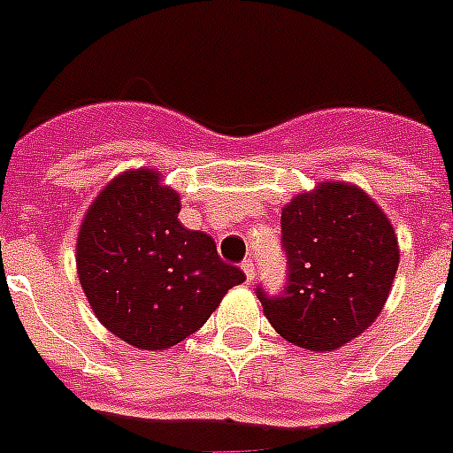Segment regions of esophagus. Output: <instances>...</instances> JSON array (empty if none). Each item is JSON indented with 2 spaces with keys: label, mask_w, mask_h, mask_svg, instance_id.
Listing matches in <instances>:
<instances>
[{
  "label": "esophagus",
  "mask_w": 453,
  "mask_h": 453,
  "mask_svg": "<svg viewBox=\"0 0 453 453\" xmlns=\"http://www.w3.org/2000/svg\"><path fill=\"white\" fill-rule=\"evenodd\" d=\"M242 270H244V274H246V279H249V281L256 277V263H253L251 258H246L244 263H242Z\"/></svg>",
  "instance_id": "esophagus-1"
}]
</instances>
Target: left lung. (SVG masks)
Masks as SVG:
<instances>
[{
  "instance_id": "1",
  "label": "left lung",
  "mask_w": 453,
  "mask_h": 453,
  "mask_svg": "<svg viewBox=\"0 0 453 453\" xmlns=\"http://www.w3.org/2000/svg\"><path fill=\"white\" fill-rule=\"evenodd\" d=\"M286 284L256 296L281 337L333 351L380 316L398 270L391 220L356 186L321 183L281 211Z\"/></svg>"
}]
</instances>
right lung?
Here are the masks:
<instances>
[{
  "mask_svg": "<svg viewBox=\"0 0 453 453\" xmlns=\"http://www.w3.org/2000/svg\"><path fill=\"white\" fill-rule=\"evenodd\" d=\"M179 195L160 174L116 176L88 209L76 244L79 279L95 316L137 349L174 347L207 323L244 272L214 239L179 223Z\"/></svg>",
  "mask_w": 453,
  "mask_h": 453,
  "instance_id": "right-lung-1",
  "label": "right lung"
}]
</instances>
